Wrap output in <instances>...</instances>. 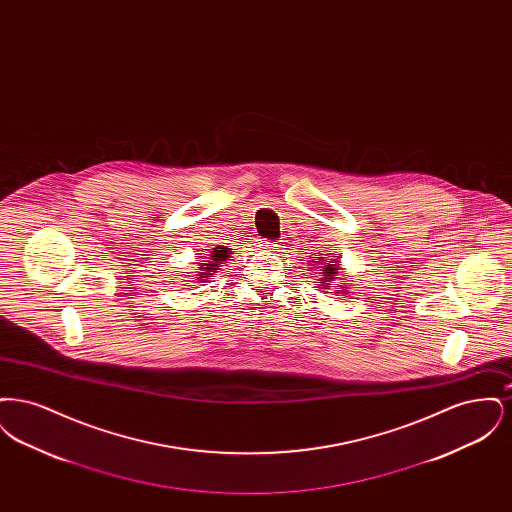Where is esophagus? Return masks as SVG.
<instances>
[{
	"instance_id": "34e87169",
	"label": "esophagus",
	"mask_w": 512,
	"mask_h": 512,
	"mask_svg": "<svg viewBox=\"0 0 512 512\" xmlns=\"http://www.w3.org/2000/svg\"><path fill=\"white\" fill-rule=\"evenodd\" d=\"M278 247H280L278 242H265L263 244V249H267V251H278Z\"/></svg>"
}]
</instances>
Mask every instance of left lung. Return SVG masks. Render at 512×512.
<instances>
[{"label":"left lung","instance_id":"obj_1","mask_svg":"<svg viewBox=\"0 0 512 512\" xmlns=\"http://www.w3.org/2000/svg\"><path fill=\"white\" fill-rule=\"evenodd\" d=\"M313 263H320V257H317ZM336 263V261H334ZM336 274H338V263L336 265H332V261H328L326 265H324V272H322V282H318L320 286H324V290H328L330 286H326L328 282H332L334 278H336ZM334 288H338V286H334ZM336 292H341V290H336Z\"/></svg>","mask_w":512,"mask_h":512}]
</instances>
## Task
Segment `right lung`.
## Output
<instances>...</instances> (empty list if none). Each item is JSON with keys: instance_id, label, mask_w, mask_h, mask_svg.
<instances>
[{"instance_id": "right-lung-1", "label": "right lung", "mask_w": 512, "mask_h": 512, "mask_svg": "<svg viewBox=\"0 0 512 512\" xmlns=\"http://www.w3.org/2000/svg\"><path fill=\"white\" fill-rule=\"evenodd\" d=\"M230 249L228 247H222V245H219V247H215L213 251H211V255H209V261H205V263H199V274H197V278L201 280V282H205L211 274H215L217 270H220V265H224L226 261H230L228 257H230Z\"/></svg>"}]
</instances>
